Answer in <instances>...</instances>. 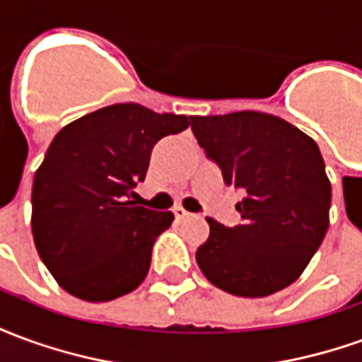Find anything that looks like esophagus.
I'll list each match as a JSON object with an SVG mask.
<instances>
[{"label": "esophagus", "mask_w": 362, "mask_h": 362, "mask_svg": "<svg viewBox=\"0 0 362 362\" xmlns=\"http://www.w3.org/2000/svg\"><path fill=\"white\" fill-rule=\"evenodd\" d=\"M174 215H176V219H188V217H192V213L182 209V207H174Z\"/></svg>", "instance_id": "1"}]
</instances>
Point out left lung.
<instances>
[{
	"label": "left lung",
	"mask_w": 362,
	"mask_h": 362,
	"mask_svg": "<svg viewBox=\"0 0 362 362\" xmlns=\"http://www.w3.org/2000/svg\"><path fill=\"white\" fill-rule=\"evenodd\" d=\"M192 132L227 186L243 192L240 225L209 223L196 252L207 281L236 296H267L308 266L329 225L332 186L318 145L285 119L244 110L192 116Z\"/></svg>",
	"instance_id": "8db88e82"
}]
</instances>
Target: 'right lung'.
Segmentation results:
<instances>
[{"instance_id":"right-lung-1","label":"right lung","mask_w":362,"mask_h":362,"mask_svg":"<svg viewBox=\"0 0 362 362\" xmlns=\"http://www.w3.org/2000/svg\"><path fill=\"white\" fill-rule=\"evenodd\" d=\"M189 119L141 104H112L67 124L54 137L33 184L38 256L69 295L106 303L141 285L170 211L129 199L145 180L158 139Z\"/></svg>"}]
</instances>
